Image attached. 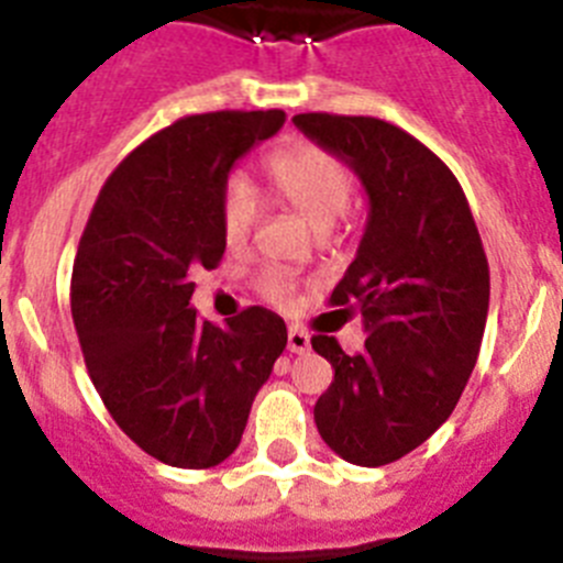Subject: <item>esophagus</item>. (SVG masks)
Here are the masks:
<instances>
[{
  "instance_id": "obj_1",
  "label": "esophagus",
  "mask_w": 563,
  "mask_h": 563,
  "mask_svg": "<svg viewBox=\"0 0 563 563\" xmlns=\"http://www.w3.org/2000/svg\"><path fill=\"white\" fill-rule=\"evenodd\" d=\"M287 350L296 352V355L307 352L310 350V335H307L305 330H298V327H290V330H287Z\"/></svg>"
}]
</instances>
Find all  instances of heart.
I'll return each instance as SVG.
<instances>
[{"mask_svg": "<svg viewBox=\"0 0 563 563\" xmlns=\"http://www.w3.org/2000/svg\"><path fill=\"white\" fill-rule=\"evenodd\" d=\"M267 174L278 197L296 213H301L316 231H327L352 202L355 177L335 152L316 143H298L271 154ZM262 200L245 177H231L222 188L220 222L228 247L239 251L256 231ZM262 298L276 307H290L296 298V276L285 267H265L256 276Z\"/></svg>", "mask_w": 563, "mask_h": 563, "instance_id": "1", "label": "heart"}]
</instances>
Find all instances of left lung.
Instances as JSON below:
<instances>
[{
    "label": "left lung",
    "instance_id": "obj_1",
    "mask_svg": "<svg viewBox=\"0 0 563 563\" xmlns=\"http://www.w3.org/2000/svg\"><path fill=\"white\" fill-rule=\"evenodd\" d=\"M350 163L369 194V222L330 305L361 312L363 352L330 335L312 350L335 377L316 402L324 442L352 465L380 467L449 420L485 335L490 271L460 180L426 143L366 114L292 118Z\"/></svg>",
    "mask_w": 563,
    "mask_h": 563
}]
</instances>
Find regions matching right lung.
<instances>
[{"label": "right lung", "mask_w": 563, "mask_h": 563, "mask_svg": "<svg viewBox=\"0 0 563 563\" xmlns=\"http://www.w3.org/2000/svg\"><path fill=\"white\" fill-rule=\"evenodd\" d=\"M282 126V109H222L161 129L109 174L78 242L69 307L87 372L123 434L166 465L228 460L287 346L265 307L225 327L188 307L194 273L225 253L228 172Z\"/></svg>", "instance_id": "1"}]
</instances>
